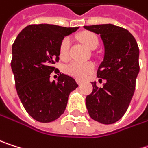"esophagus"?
I'll use <instances>...</instances> for the list:
<instances>
[{
	"instance_id": "34e87169",
	"label": "esophagus",
	"mask_w": 148,
	"mask_h": 148,
	"mask_svg": "<svg viewBox=\"0 0 148 148\" xmlns=\"http://www.w3.org/2000/svg\"><path fill=\"white\" fill-rule=\"evenodd\" d=\"M77 83H78L79 86H82V82H81V81H77Z\"/></svg>"
}]
</instances>
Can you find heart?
I'll return each instance as SVG.
<instances>
[{
    "mask_svg": "<svg viewBox=\"0 0 148 148\" xmlns=\"http://www.w3.org/2000/svg\"><path fill=\"white\" fill-rule=\"evenodd\" d=\"M82 41L90 49H95L99 44L98 38L92 33H85L81 35ZM71 45V38L66 37L62 40L60 46V56L62 60H66L69 56V48ZM95 65L92 62L72 61L66 64L63 70L66 75L78 79L83 80L94 71Z\"/></svg>",
    "mask_w": 148,
    "mask_h": 148,
    "instance_id": "obj_1",
    "label": "heart"
}]
</instances>
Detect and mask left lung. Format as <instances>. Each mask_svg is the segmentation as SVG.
<instances>
[{
    "instance_id": "8db88e82",
    "label": "left lung",
    "mask_w": 148,
    "mask_h": 148,
    "mask_svg": "<svg viewBox=\"0 0 148 148\" xmlns=\"http://www.w3.org/2000/svg\"><path fill=\"white\" fill-rule=\"evenodd\" d=\"M84 28L100 34L102 40L104 58L97 76L106 80L103 88L92 82L93 92L86 98L87 109L93 120L113 124L125 114L133 98L140 72L139 47L133 34L123 27L101 24Z\"/></svg>"
}]
</instances>
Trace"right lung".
<instances>
[{
	"instance_id": "1",
	"label": "right lung",
	"mask_w": 148,
	"mask_h": 148,
	"mask_svg": "<svg viewBox=\"0 0 148 148\" xmlns=\"http://www.w3.org/2000/svg\"><path fill=\"white\" fill-rule=\"evenodd\" d=\"M76 27L51 24L29 25L21 31L12 46L11 68L18 96L28 114L47 123L65 111L70 93L78 88L75 80L60 73L58 82L49 81L59 60L60 46L64 37Z\"/></svg>"
}]
</instances>
